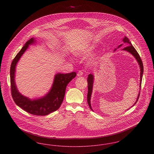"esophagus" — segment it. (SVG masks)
Listing matches in <instances>:
<instances>
[{"instance_id":"obj_1","label":"esophagus","mask_w":154,"mask_h":154,"mask_svg":"<svg viewBox=\"0 0 154 154\" xmlns=\"http://www.w3.org/2000/svg\"><path fill=\"white\" fill-rule=\"evenodd\" d=\"M82 74H83V72H82L81 70H80V71H79V72H78V73H77V75H78L79 77H80V76L82 75Z\"/></svg>"}]
</instances>
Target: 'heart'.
Returning <instances> with one entry per match:
<instances>
[{
  "mask_svg": "<svg viewBox=\"0 0 154 154\" xmlns=\"http://www.w3.org/2000/svg\"><path fill=\"white\" fill-rule=\"evenodd\" d=\"M96 48V46L94 44L88 45L86 47H84L81 49H79L78 50H77V51L75 52V54L79 57H86L91 55L92 54H93L95 51ZM90 62L93 65H96L97 63V58L94 57L91 59Z\"/></svg>",
  "mask_w": 154,
  "mask_h": 154,
  "instance_id": "1",
  "label": "heart"
}]
</instances>
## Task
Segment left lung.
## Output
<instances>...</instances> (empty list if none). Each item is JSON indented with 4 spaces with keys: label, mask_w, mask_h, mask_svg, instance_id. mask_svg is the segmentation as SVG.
I'll return each mask as SVG.
<instances>
[{
    "label": "left lung",
    "mask_w": 154,
    "mask_h": 154,
    "mask_svg": "<svg viewBox=\"0 0 154 154\" xmlns=\"http://www.w3.org/2000/svg\"><path fill=\"white\" fill-rule=\"evenodd\" d=\"M122 41L124 42L125 43H127L128 44V46H126V47H125L124 48H123V50L126 51L130 52L132 55H133L136 59L137 60V62L139 63V65H140V87L141 88V81H142V78H143V72H144V69H143V64L142 62V60L140 58L139 54H138V52L136 50V49L134 48V47L131 44V42L129 41V38L125 36L124 38H123ZM122 44H121L118 46V48H119V47H121ZM94 75L92 74H89L88 75V79H87V81H88V94H87V102H88V105L91 109V110H92V109L91 107V95H92V88H93V84H94ZM140 92L137 96V100L136 101L135 103L134 104V105L137 103L138 101V99L139 98L140 96ZM133 105V106H134Z\"/></svg>",
    "instance_id": "left-lung-1"
}]
</instances>
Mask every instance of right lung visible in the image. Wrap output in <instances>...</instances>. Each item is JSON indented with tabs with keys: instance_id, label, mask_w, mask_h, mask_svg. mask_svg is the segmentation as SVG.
I'll list each match as a JSON object with an SVG mask.
<instances>
[{
	"instance_id": "add662e5",
	"label": "right lung",
	"mask_w": 154,
	"mask_h": 154,
	"mask_svg": "<svg viewBox=\"0 0 154 154\" xmlns=\"http://www.w3.org/2000/svg\"><path fill=\"white\" fill-rule=\"evenodd\" d=\"M35 38H31L15 56L10 67V83L12 97L15 104L23 110L35 116H44L55 111L60 107L63 100L66 86L76 76L75 72L57 74L49 92L44 97L33 100L22 95L18 91L15 82V66L29 45L35 43Z\"/></svg>"
}]
</instances>
